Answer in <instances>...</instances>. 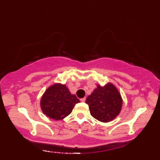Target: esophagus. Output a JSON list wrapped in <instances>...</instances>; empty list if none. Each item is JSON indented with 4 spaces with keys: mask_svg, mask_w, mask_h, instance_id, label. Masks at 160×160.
<instances>
[{
    "mask_svg": "<svg viewBox=\"0 0 160 160\" xmlns=\"http://www.w3.org/2000/svg\"><path fill=\"white\" fill-rule=\"evenodd\" d=\"M85 99H86V98L85 97H84V98H82V99H80V101L82 102H85Z\"/></svg>",
    "mask_w": 160,
    "mask_h": 160,
    "instance_id": "34e87169",
    "label": "esophagus"
}]
</instances>
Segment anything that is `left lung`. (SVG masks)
<instances>
[{"instance_id": "obj_1", "label": "left lung", "mask_w": 160, "mask_h": 160, "mask_svg": "<svg viewBox=\"0 0 160 160\" xmlns=\"http://www.w3.org/2000/svg\"><path fill=\"white\" fill-rule=\"evenodd\" d=\"M91 115L102 122H109L118 115L122 107V98L116 87L108 83L104 87L97 85L86 99Z\"/></svg>"}]
</instances>
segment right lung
I'll return each mask as SVG.
<instances>
[{
	"label": "right lung",
	"mask_w": 160,
	"mask_h": 160,
	"mask_svg": "<svg viewBox=\"0 0 160 160\" xmlns=\"http://www.w3.org/2000/svg\"><path fill=\"white\" fill-rule=\"evenodd\" d=\"M75 94H71L65 85L54 84L49 87L42 96L41 108L43 113L50 118L58 121L66 117L79 103Z\"/></svg>",
	"instance_id": "add662e5"
}]
</instances>
